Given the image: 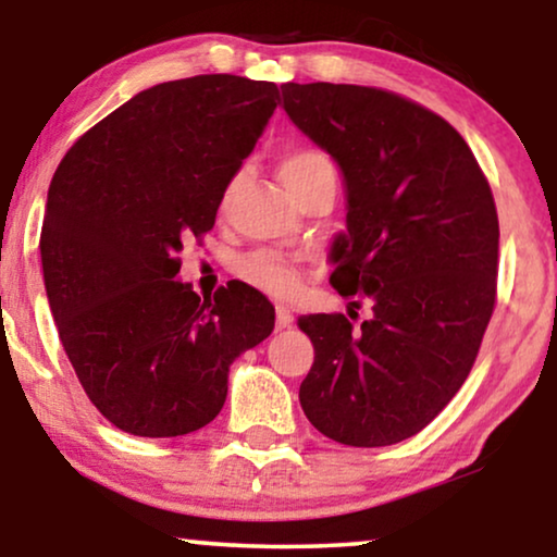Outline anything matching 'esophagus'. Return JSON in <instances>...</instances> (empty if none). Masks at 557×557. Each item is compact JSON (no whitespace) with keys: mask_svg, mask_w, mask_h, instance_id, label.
Wrapping results in <instances>:
<instances>
[{"mask_svg":"<svg viewBox=\"0 0 557 557\" xmlns=\"http://www.w3.org/2000/svg\"><path fill=\"white\" fill-rule=\"evenodd\" d=\"M292 322H294L292 309L284 307V304H278V307H276V330H286V326H292Z\"/></svg>","mask_w":557,"mask_h":557,"instance_id":"1","label":"esophagus"}]
</instances>
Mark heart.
<instances>
[{"label": "heart", "instance_id": "b5f03b06", "mask_svg": "<svg viewBox=\"0 0 557 557\" xmlns=\"http://www.w3.org/2000/svg\"><path fill=\"white\" fill-rule=\"evenodd\" d=\"M326 172H334L330 157L314 147H296L288 149L281 159V177H284L288 193L296 195L309 182L322 177ZM240 276L261 288L265 294L286 299L299 288V269L284 256L273 253V250H256L240 261Z\"/></svg>", "mask_w": 557, "mask_h": 557}]
</instances>
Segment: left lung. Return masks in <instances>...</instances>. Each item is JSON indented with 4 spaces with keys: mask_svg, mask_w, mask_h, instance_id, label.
<instances>
[{
    "mask_svg": "<svg viewBox=\"0 0 557 557\" xmlns=\"http://www.w3.org/2000/svg\"><path fill=\"white\" fill-rule=\"evenodd\" d=\"M288 119L330 151L347 185L332 286L372 317L309 314L314 364L299 400L345 446L423 431L469 377L497 299L499 220L463 136L393 90L286 83Z\"/></svg>",
    "mask_w": 557,
    "mask_h": 557,
    "instance_id": "8db88e82",
    "label": "left lung"
}]
</instances>
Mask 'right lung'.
Listing matches in <instances>:
<instances>
[{
    "label": "right lung",
    "mask_w": 557,
    "mask_h": 557,
    "mask_svg": "<svg viewBox=\"0 0 557 557\" xmlns=\"http://www.w3.org/2000/svg\"><path fill=\"white\" fill-rule=\"evenodd\" d=\"M278 103L240 75L159 83L88 128L48 189L40 256L60 342L116 429L185 436L223 408L235 357L273 332L246 284L200 299L182 240L212 231L223 193Z\"/></svg>",
    "instance_id": "right-lung-1"
}]
</instances>
